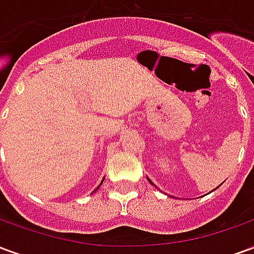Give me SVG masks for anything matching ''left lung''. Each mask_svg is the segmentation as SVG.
I'll use <instances>...</instances> for the list:
<instances>
[{
  "mask_svg": "<svg viewBox=\"0 0 254 254\" xmlns=\"http://www.w3.org/2000/svg\"><path fill=\"white\" fill-rule=\"evenodd\" d=\"M148 181H149V184H152V185H154V182L151 181V180H149V178H148ZM213 190H215V189H213Z\"/></svg>",
  "mask_w": 254,
  "mask_h": 254,
  "instance_id": "8db88e82",
  "label": "left lung"
}]
</instances>
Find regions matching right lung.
I'll return each mask as SVG.
<instances>
[{
  "mask_svg": "<svg viewBox=\"0 0 254 254\" xmlns=\"http://www.w3.org/2000/svg\"><path fill=\"white\" fill-rule=\"evenodd\" d=\"M103 181H105V178H103V180H102V182H100V184H99V187L96 188V189H99V188H100V185H102V184H103ZM96 189H95L94 191H96Z\"/></svg>",
  "mask_w": 254,
  "mask_h": 254,
  "instance_id": "1",
  "label": "right lung"
}]
</instances>
